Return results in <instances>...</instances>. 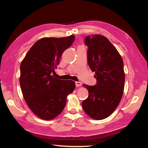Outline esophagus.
I'll return each mask as SVG.
<instances>
[{"mask_svg": "<svg viewBox=\"0 0 148 148\" xmlns=\"http://www.w3.org/2000/svg\"><path fill=\"white\" fill-rule=\"evenodd\" d=\"M82 86V83L80 82H76V87H79Z\"/></svg>", "mask_w": 148, "mask_h": 148, "instance_id": "1", "label": "esophagus"}]
</instances>
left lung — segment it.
I'll return each instance as SVG.
<instances>
[{"label":"left lung","mask_w":148,"mask_h":148,"mask_svg":"<svg viewBox=\"0 0 148 148\" xmlns=\"http://www.w3.org/2000/svg\"><path fill=\"white\" fill-rule=\"evenodd\" d=\"M84 44L87 49V63L95 72L97 84H84L89 96L82 102L84 112L91 118L103 119L118 106L124 90L123 61L108 39L100 34L87 36Z\"/></svg>","instance_id":"left-lung-1"}]
</instances>
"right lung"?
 <instances>
[{
    "mask_svg": "<svg viewBox=\"0 0 148 148\" xmlns=\"http://www.w3.org/2000/svg\"><path fill=\"white\" fill-rule=\"evenodd\" d=\"M74 38L71 35L40 39L21 63L19 83L24 99L32 112L42 119H52L61 114L67 95L76 87L72 80H61L53 76L60 57L71 46Z\"/></svg>",
    "mask_w": 148,
    "mask_h": 148,
    "instance_id": "obj_1",
    "label": "right lung"
}]
</instances>
